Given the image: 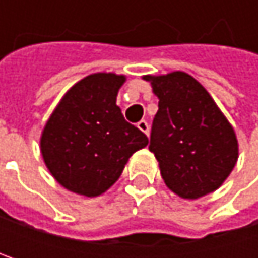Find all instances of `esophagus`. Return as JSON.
I'll use <instances>...</instances> for the list:
<instances>
[{
  "label": "esophagus",
  "mask_w": 258,
  "mask_h": 258,
  "mask_svg": "<svg viewBox=\"0 0 258 258\" xmlns=\"http://www.w3.org/2000/svg\"><path fill=\"white\" fill-rule=\"evenodd\" d=\"M137 128L140 130V131H143L146 136L149 134V124H148L145 119H142V121H139V122H137Z\"/></svg>",
  "instance_id": "1"
}]
</instances>
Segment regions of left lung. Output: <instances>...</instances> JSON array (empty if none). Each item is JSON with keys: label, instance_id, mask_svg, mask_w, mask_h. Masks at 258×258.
Segmentation results:
<instances>
[{"label": "left lung", "instance_id": "1", "mask_svg": "<svg viewBox=\"0 0 258 258\" xmlns=\"http://www.w3.org/2000/svg\"><path fill=\"white\" fill-rule=\"evenodd\" d=\"M158 97L149 151L166 185L183 199L215 191L237 161L232 125L209 92L186 73L145 76Z\"/></svg>", "mask_w": 258, "mask_h": 258}]
</instances>
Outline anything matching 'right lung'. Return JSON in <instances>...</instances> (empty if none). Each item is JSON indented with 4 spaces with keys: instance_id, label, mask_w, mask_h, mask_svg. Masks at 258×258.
I'll use <instances>...</instances> for the list:
<instances>
[{
    "instance_id": "obj_1",
    "label": "right lung",
    "mask_w": 258,
    "mask_h": 258,
    "mask_svg": "<svg viewBox=\"0 0 258 258\" xmlns=\"http://www.w3.org/2000/svg\"><path fill=\"white\" fill-rule=\"evenodd\" d=\"M124 76L95 73L61 100L41 136V155L64 188L95 197L121 176L128 158L148 137L125 121L116 106Z\"/></svg>"
}]
</instances>
